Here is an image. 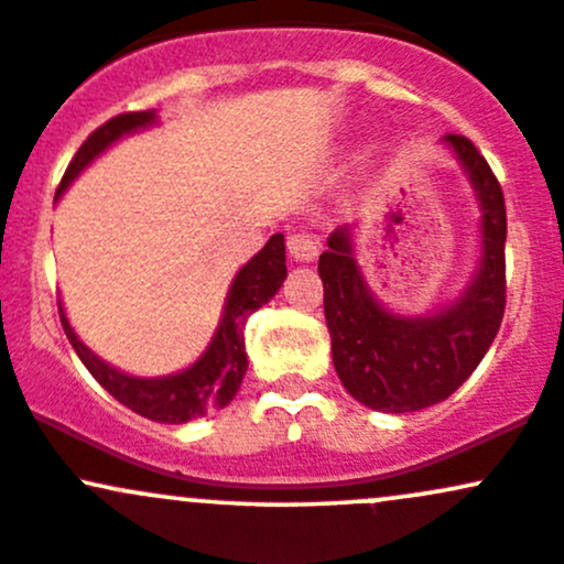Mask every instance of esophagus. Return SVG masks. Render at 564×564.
Masks as SVG:
<instances>
[{
  "label": "esophagus",
  "instance_id": "obj_1",
  "mask_svg": "<svg viewBox=\"0 0 564 564\" xmlns=\"http://www.w3.org/2000/svg\"><path fill=\"white\" fill-rule=\"evenodd\" d=\"M288 250L295 260H301V263H308V260L317 258V252H319L317 234H312V231L290 234L288 236Z\"/></svg>",
  "mask_w": 564,
  "mask_h": 564
}]
</instances>
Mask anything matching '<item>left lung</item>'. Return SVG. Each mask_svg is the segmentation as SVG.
Listing matches in <instances>:
<instances>
[{"mask_svg": "<svg viewBox=\"0 0 564 564\" xmlns=\"http://www.w3.org/2000/svg\"><path fill=\"white\" fill-rule=\"evenodd\" d=\"M444 142L481 204V265L457 304L433 317L387 312L362 282L349 226L328 236L317 263L338 379L355 401L390 414L446 401L492 347L506 312L502 187L468 137L446 134Z\"/></svg>", "mask_w": 564, "mask_h": 564, "instance_id": "left-lung-1", "label": "left lung"}]
</instances>
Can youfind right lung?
I'll return each instance as SVG.
<instances>
[{
  "instance_id": "right-lung-1",
  "label": "right lung",
  "mask_w": 564,
  "mask_h": 564,
  "mask_svg": "<svg viewBox=\"0 0 564 564\" xmlns=\"http://www.w3.org/2000/svg\"><path fill=\"white\" fill-rule=\"evenodd\" d=\"M155 123V112H123L115 115L107 120L105 126L90 134L86 142L80 144V150L75 153V159L66 166L62 185H58L56 198L69 187L72 180L88 166L90 161L99 153H105L107 148L131 131L144 129V126ZM284 276H288V265H284V236L274 234L265 241L263 250L247 265H241V271L236 274V280L228 290L226 312H223L220 325H217L215 338L207 347V352L198 357L191 368L185 371L172 373V377L161 379H139L129 377V373H120L118 368H110L105 360H99L86 344L77 338V333L72 330L69 319H66L62 304H58V314H62V325L69 344L75 347L77 357L83 360V366L88 368L90 377L99 381L107 392L129 405L137 414L148 416L153 422H166V425H183L187 420H196L204 416L207 411L223 409L234 401V395L239 392L241 379L247 373V352H245V325L250 319L252 312H258L260 306L269 304V299H274L276 290L282 288Z\"/></svg>"
}]
</instances>
